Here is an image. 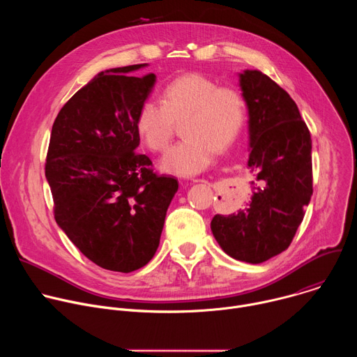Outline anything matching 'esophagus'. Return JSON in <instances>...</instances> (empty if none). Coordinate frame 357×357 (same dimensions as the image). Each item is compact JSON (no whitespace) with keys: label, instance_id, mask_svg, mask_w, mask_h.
I'll list each match as a JSON object with an SVG mask.
<instances>
[{"label":"esophagus","instance_id":"obj_1","mask_svg":"<svg viewBox=\"0 0 357 357\" xmlns=\"http://www.w3.org/2000/svg\"><path fill=\"white\" fill-rule=\"evenodd\" d=\"M195 182H203V181H200V179H199V181H195Z\"/></svg>","mask_w":357,"mask_h":357}]
</instances>
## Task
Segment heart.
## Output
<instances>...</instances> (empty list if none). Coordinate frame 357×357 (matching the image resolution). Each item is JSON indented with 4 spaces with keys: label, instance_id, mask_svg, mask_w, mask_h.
Here are the masks:
<instances>
[{
    "label": "heart",
    "instance_id": "b5f03b06",
    "mask_svg": "<svg viewBox=\"0 0 357 357\" xmlns=\"http://www.w3.org/2000/svg\"><path fill=\"white\" fill-rule=\"evenodd\" d=\"M186 137L162 158L167 172L189 176L205 171L216 151L227 149L245 121V101L231 86L218 83L200 73H186L169 82L161 103L145 100L135 117L141 141L152 151L162 152L172 142L176 123Z\"/></svg>",
    "mask_w": 357,
    "mask_h": 357
}]
</instances>
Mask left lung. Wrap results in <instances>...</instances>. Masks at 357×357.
<instances>
[{"label":"left lung","instance_id":"1","mask_svg":"<svg viewBox=\"0 0 357 357\" xmlns=\"http://www.w3.org/2000/svg\"><path fill=\"white\" fill-rule=\"evenodd\" d=\"M248 107V167L257 174L244 211L211 227L230 257L260 264L287 250L312 196V141L289 94L260 70L240 73Z\"/></svg>","mask_w":357,"mask_h":357}]
</instances>
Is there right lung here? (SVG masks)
<instances>
[{"instance_id": "add662e5", "label": "right lung", "mask_w": 357, "mask_h": 357, "mask_svg": "<svg viewBox=\"0 0 357 357\" xmlns=\"http://www.w3.org/2000/svg\"><path fill=\"white\" fill-rule=\"evenodd\" d=\"M144 66L101 72L76 91L55 119L45 164L59 227L90 261L119 273L154 257L178 190L135 151V117L155 83L154 73L131 76Z\"/></svg>"}]
</instances>
